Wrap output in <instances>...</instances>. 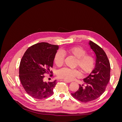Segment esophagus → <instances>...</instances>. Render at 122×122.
Here are the masks:
<instances>
[{"mask_svg":"<svg viewBox=\"0 0 122 122\" xmlns=\"http://www.w3.org/2000/svg\"><path fill=\"white\" fill-rule=\"evenodd\" d=\"M61 81H65V82H68V83H70V81H69V80H66V79H62V80H61Z\"/></svg>","mask_w":122,"mask_h":122,"instance_id":"obj_1","label":"esophagus"}]
</instances>
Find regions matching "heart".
I'll use <instances>...</instances> for the list:
<instances>
[{
	"instance_id": "obj_1",
	"label": "heart",
	"mask_w": 122,
	"mask_h": 122,
	"mask_svg": "<svg viewBox=\"0 0 122 122\" xmlns=\"http://www.w3.org/2000/svg\"><path fill=\"white\" fill-rule=\"evenodd\" d=\"M65 51L73 55L76 58V65L83 73H88L93 69L95 60L91 55H86V50L81 47H73L66 49ZM64 55L61 51H58L55 55L54 61L57 66H60L63 64ZM79 71L76 69L64 68L58 72L60 78L67 80H72L75 77L79 75Z\"/></svg>"
}]
</instances>
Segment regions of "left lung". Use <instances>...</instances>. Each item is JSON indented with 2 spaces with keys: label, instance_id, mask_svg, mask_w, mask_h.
I'll return each instance as SVG.
<instances>
[{
  "label": "left lung",
  "instance_id": "obj_1",
  "mask_svg": "<svg viewBox=\"0 0 122 122\" xmlns=\"http://www.w3.org/2000/svg\"><path fill=\"white\" fill-rule=\"evenodd\" d=\"M88 44L95 53V68L83 79L84 83L79 84L78 90L72 93L74 98L85 103L94 100L104 93L110 76V62L105 51L91 41Z\"/></svg>",
  "mask_w": 122,
  "mask_h": 122
}]
</instances>
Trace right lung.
Here are the masks:
<instances>
[{"label":"right lung","instance_id":"add662e5","mask_svg":"<svg viewBox=\"0 0 122 122\" xmlns=\"http://www.w3.org/2000/svg\"><path fill=\"white\" fill-rule=\"evenodd\" d=\"M58 48L57 45L42 42L29 47L24 53L20 64L19 77L25 91L32 98L43 99L53 94L56 80L46 82L44 77L45 74L52 73L50 69Z\"/></svg>","mask_w":122,"mask_h":122}]
</instances>
